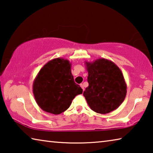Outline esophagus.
<instances>
[{"label":"esophagus","instance_id":"1","mask_svg":"<svg viewBox=\"0 0 153 153\" xmlns=\"http://www.w3.org/2000/svg\"><path fill=\"white\" fill-rule=\"evenodd\" d=\"M80 86H81V88H82V90H83V91H84V86L83 84H80Z\"/></svg>","mask_w":153,"mask_h":153}]
</instances>
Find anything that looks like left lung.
I'll use <instances>...</instances> for the list:
<instances>
[{"mask_svg":"<svg viewBox=\"0 0 153 153\" xmlns=\"http://www.w3.org/2000/svg\"><path fill=\"white\" fill-rule=\"evenodd\" d=\"M88 86L84 96L92 110L105 114L115 110L125 100L127 84L121 70L111 60L99 59L85 62Z\"/></svg>","mask_w":153,"mask_h":153,"instance_id":"8db88e82","label":"left lung"}]
</instances>
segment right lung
Wrapping results in <instances>:
<instances>
[{
	"instance_id": "1",
	"label": "right lung",
	"mask_w": 153,
	"mask_h": 153,
	"mask_svg": "<svg viewBox=\"0 0 153 153\" xmlns=\"http://www.w3.org/2000/svg\"><path fill=\"white\" fill-rule=\"evenodd\" d=\"M71 64L56 58L40 69L34 79L33 92L39 108L46 112L60 114L71 105L72 100L83 90L74 82Z\"/></svg>"
}]
</instances>
